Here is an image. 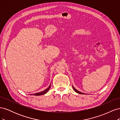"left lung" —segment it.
I'll return each mask as SVG.
<instances>
[{
	"mask_svg": "<svg viewBox=\"0 0 120 120\" xmlns=\"http://www.w3.org/2000/svg\"><path fill=\"white\" fill-rule=\"evenodd\" d=\"M72 88H73V89H74V90H75V92H77V93H78V94H84L83 93H82V92H80L79 91V90H78L77 89H75L73 86H72Z\"/></svg>",
	"mask_w": 120,
	"mask_h": 120,
	"instance_id": "obj_1",
	"label": "left lung"
}]
</instances>
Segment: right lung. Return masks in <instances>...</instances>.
Returning <instances> with one entry per match:
<instances>
[{
	"instance_id": "add662e5",
	"label": "right lung",
	"mask_w": 120,
	"mask_h": 120,
	"mask_svg": "<svg viewBox=\"0 0 120 120\" xmlns=\"http://www.w3.org/2000/svg\"><path fill=\"white\" fill-rule=\"evenodd\" d=\"M50 86H51V85H50V86H49V87L48 89H46L45 90H43V91H42V92H39V93H35V94H31V95H34V96H40V95H44V94H46L47 92L49 91V89L50 88Z\"/></svg>"
}]
</instances>
